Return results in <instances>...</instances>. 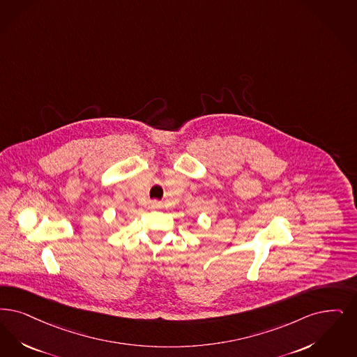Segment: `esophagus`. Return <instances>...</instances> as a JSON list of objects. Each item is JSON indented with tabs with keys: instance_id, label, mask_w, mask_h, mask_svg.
<instances>
[{
	"instance_id": "esophagus-1",
	"label": "esophagus",
	"mask_w": 357,
	"mask_h": 357,
	"mask_svg": "<svg viewBox=\"0 0 357 357\" xmlns=\"http://www.w3.org/2000/svg\"><path fill=\"white\" fill-rule=\"evenodd\" d=\"M151 208H162V203L158 200H153L151 202Z\"/></svg>"
}]
</instances>
